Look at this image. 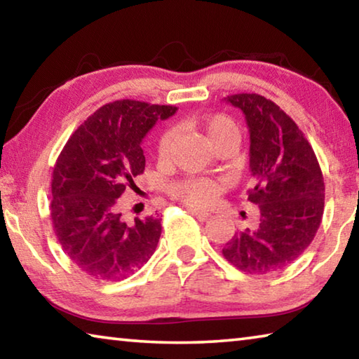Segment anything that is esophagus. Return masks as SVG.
Listing matches in <instances>:
<instances>
[{
    "instance_id": "1",
    "label": "esophagus",
    "mask_w": 359,
    "mask_h": 359,
    "mask_svg": "<svg viewBox=\"0 0 359 359\" xmlns=\"http://www.w3.org/2000/svg\"><path fill=\"white\" fill-rule=\"evenodd\" d=\"M188 212H190L191 215H194L198 218V220H201V222H204V220H208V218L210 217V214L208 210H201V209H196V208H188Z\"/></svg>"
}]
</instances>
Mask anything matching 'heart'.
Here are the masks:
<instances>
[{
    "instance_id": "b5f03b06",
    "label": "heart",
    "mask_w": 359,
    "mask_h": 359,
    "mask_svg": "<svg viewBox=\"0 0 359 359\" xmlns=\"http://www.w3.org/2000/svg\"><path fill=\"white\" fill-rule=\"evenodd\" d=\"M190 125L193 128L203 131L205 137L209 139L212 145H215L218 141L228 136H238V128H236L234 121L223 114L210 115L205 118H194L190 120ZM175 139L177 135L172 128L163 131V135L158 139L156 151L160 160H168L172 154ZM218 184L210 179H199V177H188L184 180H179L169 187V193L174 198L180 199L187 204L191 205H208L214 201L215 194L218 191Z\"/></svg>"
}]
</instances>
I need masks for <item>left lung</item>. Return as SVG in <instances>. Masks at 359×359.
Returning <instances> with one entry per match:
<instances>
[{
	"label": "left lung",
	"mask_w": 359,
	"mask_h": 359,
	"mask_svg": "<svg viewBox=\"0 0 359 359\" xmlns=\"http://www.w3.org/2000/svg\"><path fill=\"white\" fill-rule=\"evenodd\" d=\"M245 115L250 133L252 188L258 223L223 247V257L239 271L264 276L301 257L320 228L325 182L312 145L293 118L257 93L224 98Z\"/></svg>",
	"instance_id": "obj_1"
}]
</instances>
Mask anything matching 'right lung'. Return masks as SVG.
Returning <instances> with one entry per match:
<instances>
[{
  "label": "right lung",
  "mask_w": 359,
  "mask_h": 359,
  "mask_svg": "<svg viewBox=\"0 0 359 359\" xmlns=\"http://www.w3.org/2000/svg\"><path fill=\"white\" fill-rule=\"evenodd\" d=\"M175 111L135 100L109 102L72 133L60 154L52 174V224L63 252L85 274L117 282L154 255L161 218L125 220L118 198L144 172V136Z\"/></svg>",
  "instance_id": "right-lung-1"
}]
</instances>
